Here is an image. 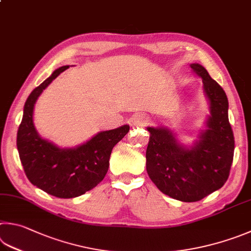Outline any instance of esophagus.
Returning <instances> with one entry per match:
<instances>
[{"instance_id": "1", "label": "esophagus", "mask_w": 251, "mask_h": 251, "mask_svg": "<svg viewBox=\"0 0 251 251\" xmlns=\"http://www.w3.org/2000/svg\"><path fill=\"white\" fill-rule=\"evenodd\" d=\"M148 122H149V118H148V116L146 115V114H144V113H137V114H135L134 117H133L134 125L145 126L146 124H148Z\"/></svg>"}]
</instances>
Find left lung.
<instances>
[{
	"instance_id": "left-lung-1",
	"label": "left lung",
	"mask_w": 251,
	"mask_h": 251,
	"mask_svg": "<svg viewBox=\"0 0 251 251\" xmlns=\"http://www.w3.org/2000/svg\"><path fill=\"white\" fill-rule=\"evenodd\" d=\"M191 68L202 78L211 111L199 140L185 147L168 128L147 127L148 176L162 193L182 202L200 201L221 189L228 179L235 149L225 91L203 66L192 63Z\"/></svg>"
}]
</instances>
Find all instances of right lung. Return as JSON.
Returning a JSON list of instances; mask_svg holds the SVG:
<instances>
[{
    "label": "right lung",
    "mask_w": 251,
    "mask_h": 251,
    "mask_svg": "<svg viewBox=\"0 0 251 251\" xmlns=\"http://www.w3.org/2000/svg\"><path fill=\"white\" fill-rule=\"evenodd\" d=\"M68 68L63 66L54 70L27 98L16 140L21 162L30 183L60 199L80 197L95 188L108 170L113 147L129 131L128 125L100 131L75 148H59L40 137L33 121L35 103L43 91Z\"/></svg>",
    "instance_id": "add662e5"
}]
</instances>
